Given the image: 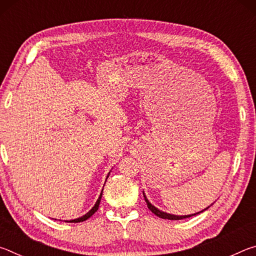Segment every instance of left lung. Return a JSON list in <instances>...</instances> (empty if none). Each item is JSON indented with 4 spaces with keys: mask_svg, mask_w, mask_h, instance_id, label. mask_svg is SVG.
I'll use <instances>...</instances> for the list:
<instances>
[{
    "mask_svg": "<svg viewBox=\"0 0 256 256\" xmlns=\"http://www.w3.org/2000/svg\"><path fill=\"white\" fill-rule=\"evenodd\" d=\"M144 200H146V206H148V208H149V210H150L151 212H152V214H154L156 216H159V218H162V219H168V220H180V219L190 218V216H196V214H201V212H203V211H204V210L209 209V208H210V206H208V208H206L204 210H202V211H200V212H196V214H185V216H177V214H167V212H164V211H162V210H159L158 208H156L154 204H151V203L149 202L148 198H146V196L144 192Z\"/></svg>",
    "mask_w": 256,
    "mask_h": 256,
    "instance_id": "left-lung-1",
    "label": "left lung"
}]
</instances>
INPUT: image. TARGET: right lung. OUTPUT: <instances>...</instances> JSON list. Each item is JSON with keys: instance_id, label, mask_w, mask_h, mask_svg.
Wrapping results in <instances>:
<instances>
[{"instance_id": "right-lung-1", "label": "right lung", "mask_w": 256, "mask_h": 256, "mask_svg": "<svg viewBox=\"0 0 256 256\" xmlns=\"http://www.w3.org/2000/svg\"><path fill=\"white\" fill-rule=\"evenodd\" d=\"M110 172H108V175H107V177H106V180L108 178V176H110ZM102 190H104V188H102ZM102 192H100V196H99V198H97L96 203H94V206L92 208V210L86 212V214H84V216H80V218L72 219V220H70V222H68V220H66V222H84V220L89 219L90 216H92L94 214V212H96V211L98 210V208H99V203H100V200H102Z\"/></svg>"}]
</instances>
